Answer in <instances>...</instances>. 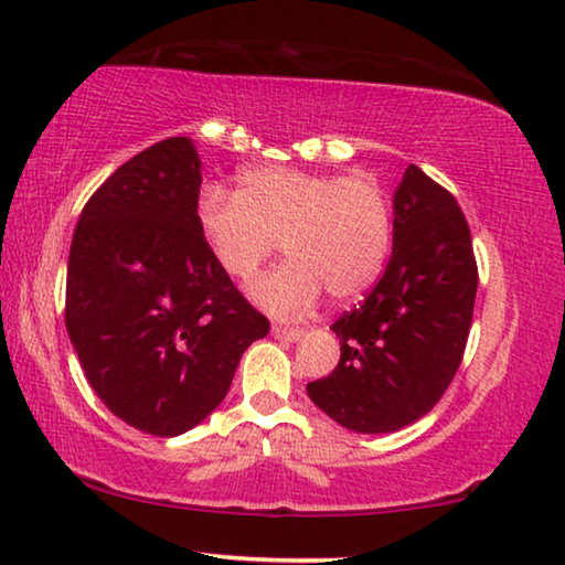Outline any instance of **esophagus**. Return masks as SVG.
I'll use <instances>...</instances> for the list:
<instances>
[{
  "label": "esophagus",
  "mask_w": 565,
  "mask_h": 565,
  "mask_svg": "<svg viewBox=\"0 0 565 565\" xmlns=\"http://www.w3.org/2000/svg\"><path fill=\"white\" fill-rule=\"evenodd\" d=\"M271 334H274L276 339H284V342H297V339L303 337V329H301V327L274 324V327H271Z\"/></svg>",
  "instance_id": "34e87169"
}]
</instances>
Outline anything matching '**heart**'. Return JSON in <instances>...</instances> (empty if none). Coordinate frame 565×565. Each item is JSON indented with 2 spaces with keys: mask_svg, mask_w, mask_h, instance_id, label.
Listing matches in <instances>:
<instances>
[{
  "mask_svg": "<svg viewBox=\"0 0 565 565\" xmlns=\"http://www.w3.org/2000/svg\"><path fill=\"white\" fill-rule=\"evenodd\" d=\"M195 223L213 262L238 284L254 281L281 244L289 262L256 284L254 299L276 317H301L324 291L349 301L377 281L395 211L374 175L256 166L238 175L236 193L203 188Z\"/></svg>",
  "mask_w": 565,
  "mask_h": 565,
  "instance_id": "b5f03b06",
  "label": "heart"
}]
</instances>
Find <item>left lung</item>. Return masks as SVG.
I'll use <instances>...</instances> for the list:
<instances>
[{"label": "left lung", "instance_id": "8db88e82", "mask_svg": "<svg viewBox=\"0 0 565 565\" xmlns=\"http://www.w3.org/2000/svg\"><path fill=\"white\" fill-rule=\"evenodd\" d=\"M478 294L470 226L455 195L417 166L395 193V248L331 329L339 364L307 384L311 402L354 433H395L425 417L458 372Z\"/></svg>", "mask_w": 565, "mask_h": 565}]
</instances>
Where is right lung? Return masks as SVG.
Segmentation results:
<instances>
[{
	"instance_id": "obj_1",
	"label": "right lung",
	"mask_w": 565,
	"mask_h": 565,
	"mask_svg": "<svg viewBox=\"0 0 565 565\" xmlns=\"http://www.w3.org/2000/svg\"><path fill=\"white\" fill-rule=\"evenodd\" d=\"M199 193L193 142L160 140L89 195L70 246L65 324L89 387L158 437L209 417L241 354L268 334L205 246Z\"/></svg>"
}]
</instances>
